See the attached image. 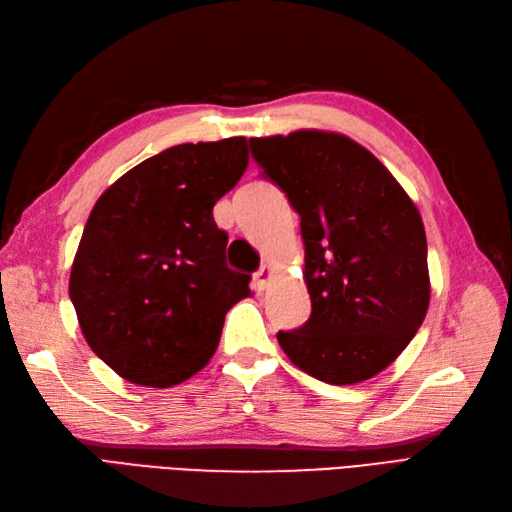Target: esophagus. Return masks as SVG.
<instances>
[{"instance_id": "esophagus-1", "label": "esophagus", "mask_w": 512, "mask_h": 512, "mask_svg": "<svg viewBox=\"0 0 512 512\" xmlns=\"http://www.w3.org/2000/svg\"><path fill=\"white\" fill-rule=\"evenodd\" d=\"M270 279H272V268L268 264H264L255 272V287H257V290H266Z\"/></svg>"}]
</instances>
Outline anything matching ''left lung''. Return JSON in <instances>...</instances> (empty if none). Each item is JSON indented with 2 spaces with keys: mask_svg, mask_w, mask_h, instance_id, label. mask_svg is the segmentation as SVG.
<instances>
[{
  "mask_svg": "<svg viewBox=\"0 0 512 512\" xmlns=\"http://www.w3.org/2000/svg\"><path fill=\"white\" fill-rule=\"evenodd\" d=\"M261 175L300 216L311 316L277 339L329 385L383 372L409 346L428 303L422 216L389 170L342 134L300 129L251 138Z\"/></svg>",
  "mask_w": 512,
  "mask_h": 512,
  "instance_id": "obj_1",
  "label": "left lung"
}]
</instances>
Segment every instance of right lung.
Masks as SVG:
<instances>
[{
	"mask_svg": "<svg viewBox=\"0 0 512 512\" xmlns=\"http://www.w3.org/2000/svg\"><path fill=\"white\" fill-rule=\"evenodd\" d=\"M248 166L246 138L177 144L99 196L69 296L95 355L125 381L173 387L216 352L251 274L227 266L214 205Z\"/></svg>",
	"mask_w": 512,
	"mask_h": 512,
	"instance_id": "obj_1",
	"label": "right lung"
}]
</instances>
